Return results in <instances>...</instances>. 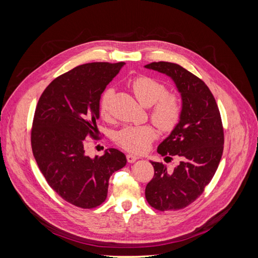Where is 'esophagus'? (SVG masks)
<instances>
[{"label":"esophagus","instance_id":"1","mask_svg":"<svg viewBox=\"0 0 258 258\" xmlns=\"http://www.w3.org/2000/svg\"><path fill=\"white\" fill-rule=\"evenodd\" d=\"M126 157H127V161L130 162V163L135 162V161H137V160L139 159L138 156H135V155H132V154H128V155L126 156Z\"/></svg>","mask_w":258,"mask_h":258}]
</instances>
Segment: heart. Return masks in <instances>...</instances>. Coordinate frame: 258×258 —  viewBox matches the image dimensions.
Returning a JSON list of instances; mask_svg holds the SVG:
<instances>
[{
	"mask_svg": "<svg viewBox=\"0 0 258 258\" xmlns=\"http://www.w3.org/2000/svg\"><path fill=\"white\" fill-rule=\"evenodd\" d=\"M137 99L142 105L152 106L150 116L153 122L163 132L172 131L182 116V104L179 98L168 89L162 83L150 76H138L131 83ZM114 95L112 88L106 89L100 100V114L103 118L111 115V100ZM157 137L156 129L151 124L127 126L120 129L115 136V141L123 150L141 154L148 150L151 143Z\"/></svg>",
	"mask_w": 258,
	"mask_h": 258,
	"instance_id": "heart-1",
	"label": "heart"
}]
</instances>
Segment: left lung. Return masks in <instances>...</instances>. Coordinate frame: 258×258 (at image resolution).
<instances>
[{
  "label": "left lung",
  "instance_id": "obj_1",
  "mask_svg": "<svg viewBox=\"0 0 258 258\" xmlns=\"http://www.w3.org/2000/svg\"><path fill=\"white\" fill-rule=\"evenodd\" d=\"M146 69L170 76L182 97V116L157 152L166 162L179 163L169 170L151 161L154 176L146 185L148 204L158 211L181 210L204 192L214 176L224 150V129L220 110L208 86L186 69L171 62H152Z\"/></svg>",
  "mask_w": 258,
  "mask_h": 258
}]
</instances>
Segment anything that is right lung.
Wrapping results in <instances>:
<instances>
[{"label":"right lung","mask_w":258,"mask_h":258,"mask_svg":"<svg viewBox=\"0 0 258 258\" xmlns=\"http://www.w3.org/2000/svg\"><path fill=\"white\" fill-rule=\"evenodd\" d=\"M123 62H92L54 79L38 100L31 130V146L48 185L69 204L93 209L107 196L108 179L126 166L116 148L90 158L85 139L99 138L100 99Z\"/></svg>","instance_id":"add662e5"}]
</instances>
